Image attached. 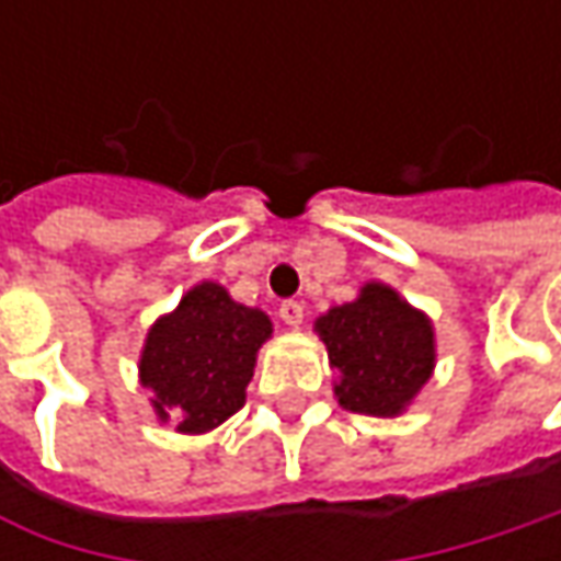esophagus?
Here are the masks:
<instances>
[{"mask_svg":"<svg viewBox=\"0 0 561 561\" xmlns=\"http://www.w3.org/2000/svg\"><path fill=\"white\" fill-rule=\"evenodd\" d=\"M277 314L284 318V324L299 328V324H302V314H306V309H302V302H296V299H284V302H280V309H277Z\"/></svg>","mask_w":561,"mask_h":561,"instance_id":"esophagus-1","label":"esophagus"}]
</instances>
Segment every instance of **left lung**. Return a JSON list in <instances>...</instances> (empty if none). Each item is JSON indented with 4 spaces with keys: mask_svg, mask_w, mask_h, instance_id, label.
<instances>
[{
    "mask_svg": "<svg viewBox=\"0 0 561 561\" xmlns=\"http://www.w3.org/2000/svg\"><path fill=\"white\" fill-rule=\"evenodd\" d=\"M318 334L340 371L336 399L350 412L397 415L434 368L431 321L383 284L318 318Z\"/></svg>",
    "mask_w": 561,
    "mask_h": 561,
    "instance_id": "obj_1",
    "label": "left lung"
}]
</instances>
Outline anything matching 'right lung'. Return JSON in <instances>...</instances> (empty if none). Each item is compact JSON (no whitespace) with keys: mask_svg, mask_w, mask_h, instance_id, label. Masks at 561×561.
I'll return each instance as SVG.
<instances>
[{"mask_svg":"<svg viewBox=\"0 0 561 561\" xmlns=\"http://www.w3.org/2000/svg\"><path fill=\"white\" fill-rule=\"evenodd\" d=\"M271 336L268 314L247 309L218 284L186 293L178 312L164 314L146 336L142 387L159 419H178V431L203 434L243 409L255 353Z\"/></svg>","mask_w":561,"mask_h":561,"instance_id":"right-lung-1","label":"right lung"}]
</instances>
